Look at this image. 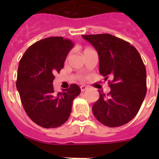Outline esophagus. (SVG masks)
Returning a JSON list of instances; mask_svg holds the SVG:
<instances>
[{
    "instance_id": "esophagus-1",
    "label": "esophagus",
    "mask_w": 159,
    "mask_h": 159,
    "mask_svg": "<svg viewBox=\"0 0 159 159\" xmlns=\"http://www.w3.org/2000/svg\"><path fill=\"white\" fill-rule=\"evenodd\" d=\"M80 89L82 92H84V91H86L87 89H88V87L87 86H84V85H82V86L80 87Z\"/></svg>"
}]
</instances>
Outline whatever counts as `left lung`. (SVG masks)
<instances>
[{"label": "left lung", "instance_id": "1", "mask_svg": "<svg viewBox=\"0 0 159 159\" xmlns=\"http://www.w3.org/2000/svg\"><path fill=\"white\" fill-rule=\"evenodd\" d=\"M98 52L99 72L108 77L111 92H99L92 112L107 127H120L134 118L147 93V71L139 53L130 43L111 34L84 35Z\"/></svg>", "mask_w": 159, "mask_h": 159}]
</instances>
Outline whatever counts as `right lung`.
Here are the masks:
<instances>
[{
	"label": "right lung",
	"mask_w": 159,
	"mask_h": 159,
	"mask_svg": "<svg viewBox=\"0 0 159 159\" xmlns=\"http://www.w3.org/2000/svg\"><path fill=\"white\" fill-rule=\"evenodd\" d=\"M72 41L54 36L36 42L25 51L19 62L16 88L25 112L36 124L54 128L70 116L72 102L80 88L71 84L62 92H54V74L64 67Z\"/></svg>",
	"instance_id": "add662e5"
}]
</instances>
